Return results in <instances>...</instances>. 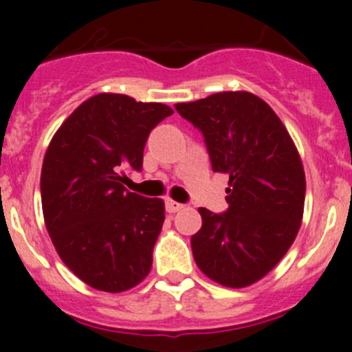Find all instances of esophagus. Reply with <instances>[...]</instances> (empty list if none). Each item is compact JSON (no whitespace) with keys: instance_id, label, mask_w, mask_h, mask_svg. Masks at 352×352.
I'll use <instances>...</instances> for the list:
<instances>
[{"instance_id":"obj_1","label":"esophagus","mask_w":352,"mask_h":352,"mask_svg":"<svg viewBox=\"0 0 352 352\" xmlns=\"http://www.w3.org/2000/svg\"><path fill=\"white\" fill-rule=\"evenodd\" d=\"M165 208H166V211H168V212H177V211H180V209H184V204L172 201V199H166Z\"/></svg>"}]
</instances>
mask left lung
<instances>
[{
	"label": "left lung",
	"instance_id": "left-lung-1",
	"mask_svg": "<svg viewBox=\"0 0 352 352\" xmlns=\"http://www.w3.org/2000/svg\"><path fill=\"white\" fill-rule=\"evenodd\" d=\"M175 109L204 136L212 172L230 175L226 212L199 208L194 261L218 285H254L285 257L301 226L300 153L274 110L250 91H219Z\"/></svg>",
	"mask_w": 352,
	"mask_h": 352
}]
</instances>
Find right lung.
<instances>
[{
	"instance_id": "right-lung-1",
	"label": "right lung",
	"mask_w": 352,
	"mask_h": 352,
	"mask_svg": "<svg viewBox=\"0 0 352 352\" xmlns=\"http://www.w3.org/2000/svg\"><path fill=\"white\" fill-rule=\"evenodd\" d=\"M173 110L122 94H98L61 124L41 173L45 228L61 261L95 289L122 293L150 274L165 202L126 190L141 170L151 129Z\"/></svg>"
}]
</instances>
